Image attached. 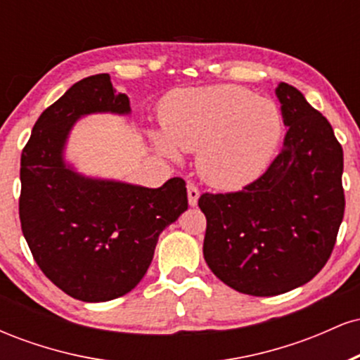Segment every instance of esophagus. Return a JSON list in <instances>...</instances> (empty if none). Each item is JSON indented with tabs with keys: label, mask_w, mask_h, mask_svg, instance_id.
Instances as JSON below:
<instances>
[{
	"label": "esophagus",
	"mask_w": 360,
	"mask_h": 360,
	"mask_svg": "<svg viewBox=\"0 0 360 360\" xmlns=\"http://www.w3.org/2000/svg\"><path fill=\"white\" fill-rule=\"evenodd\" d=\"M186 188H188V203H189V206H196L198 198H200V189H198L193 183H188Z\"/></svg>",
	"instance_id": "34e87169"
}]
</instances>
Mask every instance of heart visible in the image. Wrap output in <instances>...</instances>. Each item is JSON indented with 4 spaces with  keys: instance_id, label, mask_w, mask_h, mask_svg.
<instances>
[{
    "instance_id": "1",
    "label": "heart",
    "mask_w": 360,
    "mask_h": 360,
    "mask_svg": "<svg viewBox=\"0 0 360 360\" xmlns=\"http://www.w3.org/2000/svg\"><path fill=\"white\" fill-rule=\"evenodd\" d=\"M160 123L162 131H148L157 150L171 159L198 150L201 177L221 189L259 179L284 131L274 101L232 84L176 91L164 101Z\"/></svg>"
}]
</instances>
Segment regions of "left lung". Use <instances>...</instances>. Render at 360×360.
Listing matches in <instances>:
<instances>
[{"mask_svg":"<svg viewBox=\"0 0 360 360\" xmlns=\"http://www.w3.org/2000/svg\"><path fill=\"white\" fill-rule=\"evenodd\" d=\"M288 127L283 148L259 179L237 193L201 194L203 255L235 291L276 296L325 266L344 218V152L333 128L303 93L279 82Z\"/></svg>","mask_w":360,"mask_h":360,"instance_id":"left-lung-1","label":"left lung"}]
</instances>
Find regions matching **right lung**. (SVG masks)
<instances>
[{"label":"right lung","mask_w":360,"mask_h":360,"mask_svg":"<svg viewBox=\"0 0 360 360\" xmlns=\"http://www.w3.org/2000/svg\"><path fill=\"white\" fill-rule=\"evenodd\" d=\"M94 113H131L108 74L76 82L40 115L20 167V221L32 255L57 288L86 303L120 298L137 286L159 235L188 210L181 177L146 188L84 176L65 160L76 122Z\"/></svg>","instance_id":"1"}]
</instances>
